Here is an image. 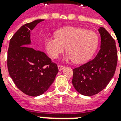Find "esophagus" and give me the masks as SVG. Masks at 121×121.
<instances>
[{
  "label": "esophagus",
  "mask_w": 121,
  "mask_h": 121,
  "mask_svg": "<svg viewBox=\"0 0 121 121\" xmlns=\"http://www.w3.org/2000/svg\"><path fill=\"white\" fill-rule=\"evenodd\" d=\"M58 70L60 71H62L63 69H64L65 68V67H64V66L63 65H58Z\"/></svg>",
  "instance_id": "34e87169"
}]
</instances>
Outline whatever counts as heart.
Instances as JSON below:
<instances>
[{"mask_svg": "<svg viewBox=\"0 0 121 121\" xmlns=\"http://www.w3.org/2000/svg\"><path fill=\"white\" fill-rule=\"evenodd\" d=\"M56 35L45 39V48L48 54L57 58L66 47V60H74L78 63L89 60L99 43V37L95 32L82 28L65 26L58 29Z\"/></svg>", "mask_w": 121, "mask_h": 121, "instance_id": "obj_1", "label": "heart"}]
</instances>
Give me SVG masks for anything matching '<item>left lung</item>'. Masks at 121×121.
Instances as JSON below:
<instances>
[{
	"label": "left lung",
	"mask_w": 121,
	"mask_h": 121,
	"mask_svg": "<svg viewBox=\"0 0 121 121\" xmlns=\"http://www.w3.org/2000/svg\"><path fill=\"white\" fill-rule=\"evenodd\" d=\"M100 49L93 60L73 69L72 83L79 93L93 96L107 86L117 63L115 41L104 28L100 27Z\"/></svg>",
	"instance_id": "obj_1"
}]
</instances>
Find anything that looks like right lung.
<instances>
[{
  "mask_svg": "<svg viewBox=\"0 0 121 121\" xmlns=\"http://www.w3.org/2000/svg\"><path fill=\"white\" fill-rule=\"evenodd\" d=\"M44 19L25 24L9 41L7 65L9 76L27 95L37 96L47 91L58 73L57 65L43 52L30 47V31Z\"/></svg>",
  "mask_w": 121,
  "mask_h": 121,
  "instance_id": "add662e5",
  "label": "right lung"
}]
</instances>
